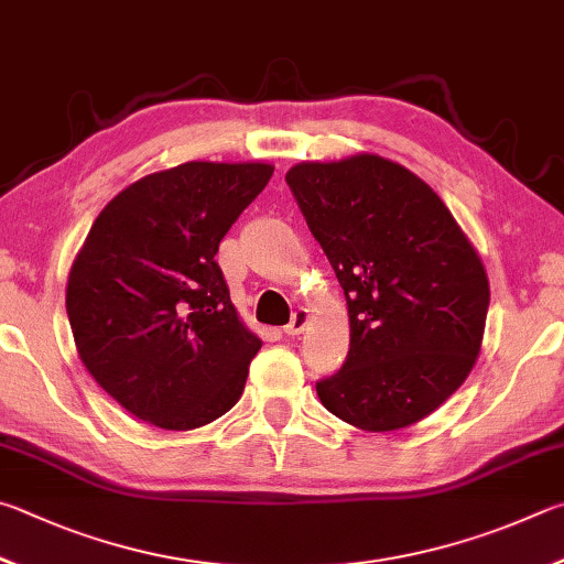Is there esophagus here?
I'll list each match as a JSON object with an SVG mask.
<instances>
[{"label": "esophagus", "instance_id": "1", "mask_svg": "<svg viewBox=\"0 0 564 564\" xmlns=\"http://www.w3.org/2000/svg\"><path fill=\"white\" fill-rule=\"evenodd\" d=\"M310 310H297L292 314V319H290V324L288 327H284V334H288V337H297V334H302L304 329L310 327Z\"/></svg>", "mask_w": 564, "mask_h": 564}]
</instances>
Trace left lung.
<instances>
[{
  "instance_id": "8db88e82",
  "label": "left lung",
  "mask_w": 564,
  "mask_h": 564,
  "mask_svg": "<svg viewBox=\"0 0 564 564\" xmlns=\"http://www.w3.org/2000/svg\"><path fill=\"white\" fill-rule=\"evenodd\" d=\"M284 177L347 297L349 357L317 383L322 406L371 433L431 416L482 347L478 250L433 187L389 158L302 161Z\"/></svg>"
}]
</instances>
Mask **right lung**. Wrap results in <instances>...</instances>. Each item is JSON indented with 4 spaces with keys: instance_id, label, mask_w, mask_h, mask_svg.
I'll return each instance as SVG.
<instances>
[{
    "instance_id": "right-lung-1",
    "label": "right lung",
    "mask_w": 564,
    "mask_h": 564,
    "mask_svg": "<svg viewBox=\"0 0 564 564\" xmlns=\"http://www.w3.org/2000/svg\"><path fill=\"white\" fill-rule=\"evenodd\" d=\"M272 173L187 161L123 187L94 220L68 270V324L86 371L135 419L191 431L242 397L262 339L215 254Z\"/></svg>"
}]
</instances>
